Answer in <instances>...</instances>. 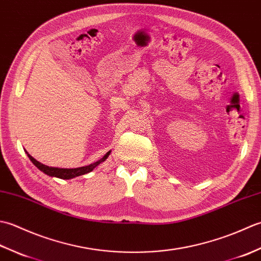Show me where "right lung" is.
Masks as SVG:
<instances>
[{"label": "right lung", "instance_id": "right-lung-1", "mask_svg": "<svg viewBox=\"0 0 261 261\" xmlns=\"http://www.w3.org/2000/svg\"><path fill=\"white\" fill-rule=\"evenodd\" d=\"M110 152L111 151H109L101 160H98V162L94 163V164H91V165H88V166H84V167H80V168H56V167H49V166H46V165H43V164H40L39 162H37V160L33 158V157H31L28 152H27V154H28V157H29V159L31 160V162L33 163V165H35L36 167L40 169L41 171H43V173H45L46 175L51 176V177H58V178H62V179H70V178H74V177L81 176V175H85L87 173H90V171H92L94 168H95L97 165H99L102 162H104L105 159L108 158Z\"/></svg>", "mask_w": 261, "mask_h": 261}]
</instances>
